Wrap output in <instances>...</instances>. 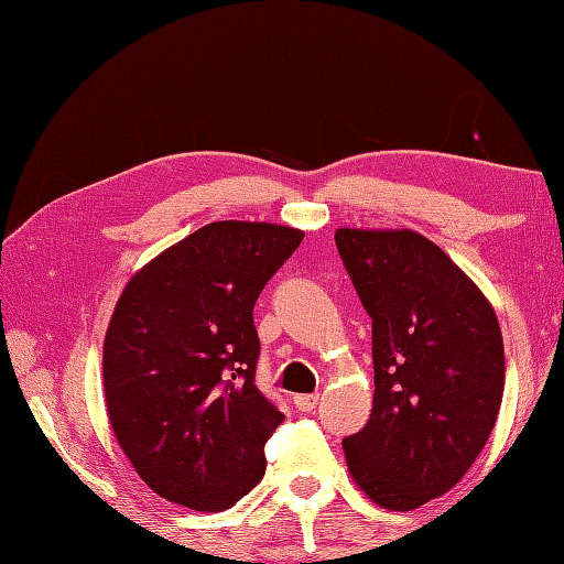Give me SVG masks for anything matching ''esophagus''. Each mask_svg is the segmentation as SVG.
Returning a JSON list of instances; mask_svg holds the SVG:
<instances>
[{"mask_svg": "<svg viewBox=\"0 0 564 564\" xmlns=\"http://www.w3.org/2000/svg\"><path fill=\"white\" fill-rule=\"evenodd\" d=\"M317 402H319V394H295V398H293V404L301 412H313Z\"/></svg>", "mask_w": 564, "mask_h": 564, "instance_id": "34e87169", "label": "esophagus"}]
</instances>
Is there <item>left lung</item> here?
<instances>
[{
  "instance_id": "1",
  "label": "left lung",
  "mask_w": 564,
  "mask_h": 564,
  "mask_svg": "<svg viewBox=\"0 0 564 564\" xmlns=\"http://www.w3.org/2000/svg\"><path fill=\"white\" fill-rule=\"evenodd\" d=\"M373 319V412L341 441L376 505L410 511L446 495L485 448L505 392L492 305L451 257L412 230L334 235Z\"/></svg>"
}]
</instances>
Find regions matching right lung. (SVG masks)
<instances>
[{
    "label": "right lung",
    "mask_w": 564,
    "mask_h": 564,
    "mask_svg": "<svg viewBox=\"0 0 564 564\" xmlns=\"http://www.w3.org/2000/svg\"><path fill=\"white\" fill-rule=\"evenodd\" d=\"M303 232L220 220L138 271L104 341L111 429L160 497L196 511L235 507L267 470L283 422L254 386V303Z\"/></svg>",
    "instance_id": "1"
}]
</instances>
